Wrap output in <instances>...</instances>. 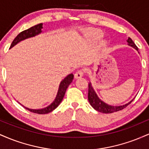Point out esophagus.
I'll return each mask as SVG.
<instances>
[{"label": "esophagus", "instance_id": "1", "mask_svg": "<svg viewBox=\"0 0 149 149\" xmlns=\"http://www.w3.org/2000/svg\"><path fill=\"white\" fill-rule=\"evenodd\" d=\"M83 70H78V71H77L76 73H75V78H81L82 76H83Z\"/></svg>", "mask_w": 149, "mask_h": 149}]
</instances>
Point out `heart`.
<instances>
[{
  "label": "heart",
  "instance_id": "obj_1",
  "mask_svg": "<svg viewBox=\"0 0 149 149\" xmlns=\"http://www.w3.org/2000/svg\"><path fill=\"white\" fill-rule=\"evenodd\" d=\"M86 37L88 38V39L89 40H95L97 39L100 38L102 37V33L100 31L98 30H92L90 31H89L88 33H86ZM105 42L104 41H102L100 42V47H103L105 46Z\"/></svg>",
  "mask_w": 149,
  "mask_h": 149
}]
</instances>
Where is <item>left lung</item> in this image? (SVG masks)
Returning a JSON list of instances; mask_svg holds the SVG:
<instances>
[{"instance_id": "left-lung-1", "label": "left lung", "mask_w": 149, "mask_h": 149, "mask_svg": "<svg viewBox=\"0 0 149 149\" xmlns=\"http://www.w3.org/2000/svg\"><path fill=\"white\" fill-rule=\"evenodd\" d=\"M127 42L128 45L132 46V47H134V49H136L138 51V47H136V45H135L134 42L132 41V40L130 38H128ZM88 101L90 102V105L96 111L103 113H111L118 111L122 110V109L127 107L132 102L133 100L130 102H128L127 104L123 106L109 105V104L104 103L103 101H102L99 98L98 96L97 95L96 92L94 90L93 88H92L91 83H90L88 85Z\"/></svg>"}]
</instances>
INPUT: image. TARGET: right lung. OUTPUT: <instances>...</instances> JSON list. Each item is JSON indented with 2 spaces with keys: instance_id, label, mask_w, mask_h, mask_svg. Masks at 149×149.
<instances>
[{
  "instance_id": "right-lung-1",
  "label": "right lung",
  "mask_w": 149,
  "mask_h": 149,
  "mask_svg": "<svg viewBox=\"0 0 149 149\" xmlns=\"http://www.w3.org/2000/svg\"><path fill=\"white\" fill-rule=\"evenodd\" d=\"M42 29V24H38L33 26L31 27V28L28 29L23 31L21 33H19L17 36L16 38L14 39L13 42H12L11 45H10V48L15 46L16 44H17L19 42L22 41V40H25V39L29 38H31L35 36L38 35L39 33H40L42 32L41 29ZM73 79V73H71V74L68 75L66 78H64V80H61L60 85H59V90H58L57 95L56 96L55 100H54V102H52L50 105H49L48 107L43 108V109H29V108H26L24 107L26 109L29 110L31 112L35 113L38 114H46L52 111L53 110L57 108L58 106L59 105V104L61 103V101H62L63 98H64L65 92H66V89H67L69 85L71 84V83L72 82Z\"/></svg>"
}]
</instances>
